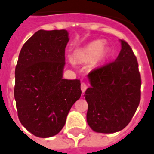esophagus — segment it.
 Here are the masks:
<instances>
[{"label": "esophagus", "instance_id": "obj_1", "mask_svg": "<svg viewBox=\"0 0 154 154\" xmlns=\"http://www.w3.org/2000/svg\"><path fill=\"white\" fill-rule=\"evenodd\" d=\"M81 89H82V91L85 92L86 89H87V85H86V83L82 82V85H81Z\"/></svg>", "mask_w": 154, "mask_h": 154}]
</instances>
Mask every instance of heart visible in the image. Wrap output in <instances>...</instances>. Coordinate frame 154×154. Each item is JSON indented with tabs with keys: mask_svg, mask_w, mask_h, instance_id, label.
Listing matches in <instances>:
<instances>
[{
	"mask_svg": "<svg viewBox=\"0 0 154 154\" xmlns=\"http://www.w3.org/2000/svg\"><path fill=\"white\" fill-rule=\"evenodd\" d=\"M109 55L108 49L104 47L103 41H94L76 52L75 57L80 62H89L94 59L97 62H102Z\"/></svg>",
	"mask_w": 154,
	"mask_h": 154,
	"instance_id": "b5f03b06",
	"label": "heart"
}]
</instances>
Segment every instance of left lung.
I'll return each instance as SVG.
<instances>
[{"instance_id": "8db88e82", "label": "left lung", "mask_w": 154, "mask_h": 154, "mask_svg": "<svg viewBox=\"0 0 154 154\" xmlns=\"http://www.w3.org/2000/svg\"><path fill=\"white\" fill-rule=\"evenodd\" d=\"M113 62L88 74L91 86L85 92L87 123L94 131L114 133L124 129L140 101L141 77L136 57L128 43Z\"/></svg>"}]
</instances>
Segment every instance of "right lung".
<instances>
[{
  "instance_id": "right-lung-1",
  "label": "right lung",
  "mask_w": 154,
  "mask_h": 154,
  "mask_svg": "<svg viewBox=\"0 0 154 154\" xmlns=\"http://www.w3.org/2000/svg\"><path fill=\"white\" fill-rule=\"evenodd\" d=\"M66 30H39L25 42L15 68L14 99L20 122L37 137L62 130L82 94L80 80L63 78Z\"/></svg>"
}]
</instances>
